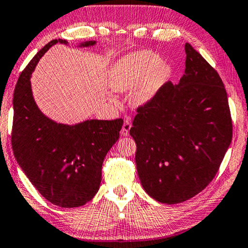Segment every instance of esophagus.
<instances>
[{"instance_id":"obj_1","label":"esophagus","mask_w":248,"mask_h":248,"mask_svg":"<svg viewBox=\"0 0 248 248\" xmlns=\"http://www.w3.org/2000/svg\"><path fill=\"white\" fill-rule=\"evenodd\" d=\"M130 128H131V124L130 121L125 119L123 128H121V135L123 136H128L129 135V131H130Z\"/></svg>"}]
</instances>
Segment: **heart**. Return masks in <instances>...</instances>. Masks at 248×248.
<instances>
[{
    "label": "heart",
    "mask_w": 248,
    "mask_h": 248,
    "mask_svg": "<svg viewBox=\"0 0 248 248\" xmlns=\"http://www.w3.org/2000/svg\"><path fill=\"white\" fill-rule=\"evenodd\" d=\"M172 73L167 62H162L158 55L151 51H138L121 58L111 69L109 76L110 88L119 93L133 90L130 104L141 108L152 102ZM111 102L117 100L111 97Z\"/></svg>",
    "instance_id": "b5f03b06"
}]
</instances>
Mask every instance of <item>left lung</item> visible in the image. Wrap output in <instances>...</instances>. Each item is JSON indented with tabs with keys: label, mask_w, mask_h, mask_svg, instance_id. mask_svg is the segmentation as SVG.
<instances>
[{
	"label": "left lung",
	"mask_w": 248,
	"mask_h": 248,
	"mask_svg": "<svg viewBox=\"0 0 248 248\" xmlns=\"http://www.w3.org/2000/svg\"><path fill=\"white\" fill-rule=\"evenodd\" d=\"M186 54L179 84L166 82L152 102L138 108L130 129L141 186L166 204L189 200L211 182L232 137L220 76L190 44Z\"/></svg>",
	"instance_id": "left-lung-1"
}]
</instances>
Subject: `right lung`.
I'll use <instances>...</instances> for the list:
<instances>
[{
	"label": "right lung",
	"mask_w": 248,
	"mask_h": 248,
	"mask_svg": "<svg viewBox=\"0 0 248 248\" xmlns=\"http://www.w3.org/2000/svg\"><path fill=\"white\" fill-rule=\"evenodd\" d=\"M55 39L31 59L13 94L11 142L16 162L43 197L62 208L81 207L99 191L104 157L118 139L123 119H91L76 124H57L41 112L33 99L31 74ZM84 41L78 47H92Z\"/></svg>",
	"instance_id": "obj_1"
}]
</instances>
